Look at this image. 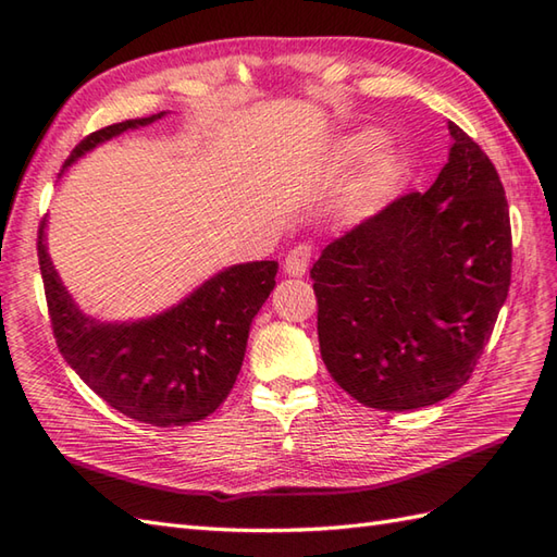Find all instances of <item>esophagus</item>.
<instances>
[{
    "label": "esophagus",
    "instance_id": "obj_1",
    "mask_svg": "<svg viewBox=\"0 0 557 557\" xmlns=\"http://www.w3.org/2000/svg\"><path fill=\"white\" fill-rule=\"evenodd\" d=\"M309 260H311V248L309 246H297L288 252L286 262H283V269H286L288 276H305Z\"/></svg>",
    "mask_w": 557,
    "mask_h": 557
}]
</instances>
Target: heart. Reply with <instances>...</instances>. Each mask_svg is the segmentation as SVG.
<instances>
[{
    "instance_id": "b5f03b06",
    "label": "heart",
    "mask_w": 557,
    "mask_h": 557,
    "mask_svg": "<svg viewBox=\"0 0 557 557\" xmlns=\"http://www.w3.org/2000/svg\"><path fill=\"white\" fill-rule=\"evenodd\" d=\"M385 144V137L377 129H359L349 137L343 139L341 144V160L349 168L363 165V162H371L369 176H366V186L373 194H385L399 180L401 172V162L399 156L392 151L377 153Z\"/></svg>"
}]
</instances>
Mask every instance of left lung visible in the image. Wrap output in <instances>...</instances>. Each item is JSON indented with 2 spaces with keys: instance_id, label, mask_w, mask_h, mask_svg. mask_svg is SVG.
<instances>
[{
  "instance_id": "left-lung-1",
  "label": "left lung",
  "mask_w": 557,
  "mask_h": 557,
  "mask_svg": "<svg viewBox=\"0 0 557 557\" xmlns=\"http://www.w3.org/2000/svg\"><path fill=\"white\" fill-rule=\"evenodd\" d=\"M446 127L435 184L333 240L309 271L325 369L371 409H423L463 387L508 297L504 184L463 129Z\"/></svg>"
}]
</instances>
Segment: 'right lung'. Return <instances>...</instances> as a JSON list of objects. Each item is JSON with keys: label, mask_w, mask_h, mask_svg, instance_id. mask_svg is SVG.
Listing matches in <instances>:
<instances>
[{"label": "right lung", "mask_w": 557, "mask_h": 557, "mask_svg": "<svg viewBox=\"0 0 557 557\" xmlns=\"http://www.w3.org/2000/svg\"><path fill=\"white\" fill-rule=\"evenodd\" d=\"M125 120L79 141L61 174L99 144L165 117ZM47 216L39 224L37 257L51 329L71 369L139 423L188 425L210 416L232 392L246 357L250 323L276 286L278 262H246L216 271L180 305L137 321H99L67 293L47 250Z\"/></svg>", "instance_id": "add662e5"}]
</instances>
